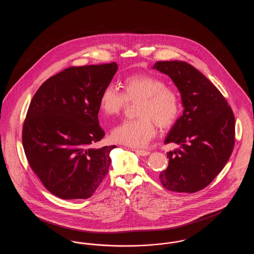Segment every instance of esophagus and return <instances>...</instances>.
<instances>
[{"instance_id":"obj_1","label":"esophagus","mask_w":254,"mask_h":254,"mask_svg":"<svg viewBox=\"0 0 254 254\" xmlns=\"http://www.w3.org/2000/svg\"><path fill=\"white\" fill-rule=\"evenodd\" d=\"M131 150H133L135 153L141 155V156H147L150 152L148 150H144V149H136V148H132Z\"/></svg>"}]
</instances>
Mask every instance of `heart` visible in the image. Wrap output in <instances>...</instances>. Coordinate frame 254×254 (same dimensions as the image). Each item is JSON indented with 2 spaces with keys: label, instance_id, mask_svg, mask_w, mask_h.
<instances>
[{
  "label": "heart",
  "instance_id": "obj_1",
  "mask_svg": "<svg viewBox=\"0 0 254 254\" xmlns=\"http://www.w3.org/2000/svg\"><path fill=\"white\" fill-rule=\"evenodd\" d=\"M122 91L115 85H106L100 95L99 106L107 116L121 113L127 103L138 102L135 120L124 121L111 132V139L118 144L140 147L147 145L155 136L156 128H169L177 121L181 102L177 92L168 87L157 76L138 73L126 77Z\"/></svg>",
  "mask_w": 254,
  "mask_h": 254
}]
</instances>
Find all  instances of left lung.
Listing matches in <instances>:
<instances>
[{
    "instance_id": "obj_1",
    "label": "left lung",
    "mask_w": 254,
    "mask_h": 254,
    "mask_svg": "<svg viewBox=\"0 0 254 254\" xmlns=\"http://www.w3.org/2000/svg\"><path fill=\"white\" fill-rule=\"evenodd\" d=\"M153 68L171 78L185 108L165 140L180 147L167 153L169 166L160 173V182L171 191L197 192L230 159L235 144L234 114L217 87L191 64L160 61Z\"/></svg>"
}]
</instances>
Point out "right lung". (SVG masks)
<instances>
[{
    "mask_svg": "<svg viewBox=\"0 0 254 254\" xmlns=\"http://www.w3.org/2000/svg\"><path fill=\"white\" fill-rule=\"evenodd\" d=\"M116 63L70 66L50 77L32 98L22 141L31 169L57 197L86 199L109 173L116 145L90 148L103 139L99 101Z\"/></svg>",
    "mask_w": 254,
    "mask_h": 254,
    "instance_id": "add662e5",
    "label": "right lung"
}]
</instances>
